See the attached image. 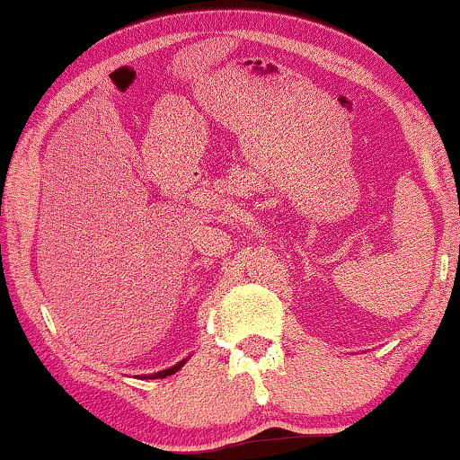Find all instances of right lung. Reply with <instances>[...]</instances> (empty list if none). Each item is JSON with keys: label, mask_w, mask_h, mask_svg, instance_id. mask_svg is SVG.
I'll list each match as a JSON object with an SVG mask.
<instances>
[{"label": "right lung", "mask_w": 460, "mask_h": 460, "mask_svg": "<svg viewBox=\"0 0 460 460\" xmlns=\"http://www.w3.org/2000/svg\"><path fill=\"white\" fill-rule=\"evenodd\" d=\"M188 358H190V356H188ZM188 358H184V360H180L178 364H173V367H170V368H165V370H159V373H153V375H141V378H165V376H172L173 373H178V370L184 367L186 364V360Z\"/></svg>", "instance_id": "obj_1"}]
</instances>
